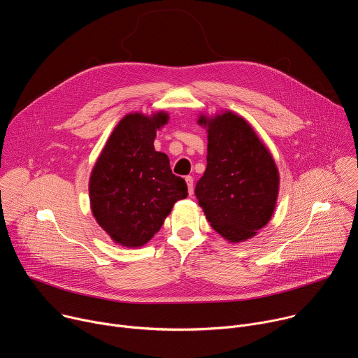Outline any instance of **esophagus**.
Wrapping results in <instances>:
<instances>
[{
    "instance_id": "obj_1",
    "label": "esophagus",
    "mask_w": 358,
    "mask_h": 358,
    "mask_svg": "<svg viewBox=\"0 0 358 358\" xmlns=\"http://www.w3.org/2000/svg\"><path fill=\"white\" fill-rule=\"evenodd\" d=\"M185 182H187V187H188V194L192 195L194 194V178L191 176H187Z\"/></svg>"
}]
</instances>
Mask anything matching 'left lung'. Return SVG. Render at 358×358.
<instances>
[{"instance_id": "1", "label": "left lung", "mask_w": 358, "mask_h": 358, "mask_svg": "<svg viewBox=\"0 0 358 358\" xmlns=\"http://www.w3.org/2000/svg\"><path fill=\"white\" fill-rule=\"evenodd\" d=\"M198 124L208 132L206 170L195 187L198 203L223 239L245 242L274 213L278 169L245 117L224 110L201 115Z\"/></svg>"}]
</instances>
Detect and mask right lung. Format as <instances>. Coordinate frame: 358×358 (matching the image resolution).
Instances as JSON below:
<instances>
[{
	"mask_svg": "<svg viewBox=\"0 0 358 358\" xmlns=\"http://www.w3.org/2000/svg\"><path fill=\"white\" fill-rule=\"evenodd\" d=\"M164 110L125 115L106 141L90 177L91 210L110 239L125 248L146 245L188 188L171 173L166 153L155 150Z\"/></svg>",
	"mask_w": 358,
	"mask_h": 358,
	"instance_id": "right-lung-1",
	"label": "right lung"
}]
</instances>
